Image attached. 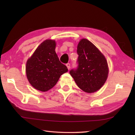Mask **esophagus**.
<instances>
[{
    "label": "esophagus",
    "instance_id": "obj_1",
    "mask_svg": "<svg viewBox=\"0 0 135 135\" xmlns=\"http://www.w3.org/2000/svg\"><path fill=\"white\" fill-rule=\"evenodd\" d=\"M66 66H67L68 70H70V64H69V63H68V64H66Z\"/></svg>",
    "mask_w": 135,
    "mask_h": 135
}]
</instances>
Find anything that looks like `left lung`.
Instances as JSON below:
<instances>
[{"instance_id": "8db88e82", "label": "left lung", "mask_w": 135, "mask_h": 135, "mask_svg": "<svg viewBox=\"0 0 135 135\" xmlns=\"http://www.w3.org/2000/svg\"><path fill=\"white\" fill-rule=\"evenodd\" d=\"M78 67L71 70L77 86L86 93L96 92L101 88L108 75V66L105 56L95 45L85 38L77 46Z\"/></svg>"}]
</instances>
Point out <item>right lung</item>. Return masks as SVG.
Here are the masks:
<instances>
[{
  "label": "right lung",
  "mask_w": 135,
  "mask_h": 135,
  "mask_svg": "<svg viewBox=\"0 0 135 135\" xmlns=\"http://www.w3.org/2000/svg\"><path fill=\"white\" fill-rule=\"evenodd\" d=\"M56 46L54 40H45L27 60L25 66L27 78L36 90L46 91L51 89L60 76L68 71L67 67L60 61L55 51Z\"/></svg>",
  "instance_id": "1"
}]
</instances>
